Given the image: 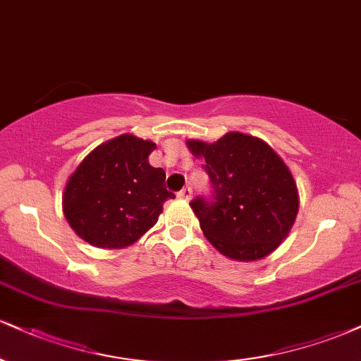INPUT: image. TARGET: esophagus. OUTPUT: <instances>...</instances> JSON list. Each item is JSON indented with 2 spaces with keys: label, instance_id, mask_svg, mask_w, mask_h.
Here are the masks:
<instances>
[{
  "label": "esophagus",
  "instance_id": "34e87169",
  "mask_svg": "<svg viewBox=\"0 0 361 361\" xmlns=\"http://www.w3.org/2000/svg\"><path fill=\"white\" fill-rule=\"evenodd\" d=\"M192 195H193L192 188H190V186H186V188L181 190V192H178V198H181V200H190V198H192Z\"/></svg>",
  "mask_w": 361,
  "mask_h": 361
}]
</instances>
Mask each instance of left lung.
<instances>
[{
  "mask_svg": "<svg viewBox=\"0 0 361 361\" xmlns=\"http://www.w3.org/2000/svg\"><path fill=\"white\" fill-rule=\"evenodd\" d=\"M186 146L205 159L214 188V202L198 197L190 203L203 235L238 262L267 257L289 235L299 210L288 164L266 141L244 133H227L212 145L188 139Z\"/></svg>",
  "mask_w": 361,
  "mask_h": 361,
  "instance_id": "1",
  "label": "left lung"
}]
</instances>
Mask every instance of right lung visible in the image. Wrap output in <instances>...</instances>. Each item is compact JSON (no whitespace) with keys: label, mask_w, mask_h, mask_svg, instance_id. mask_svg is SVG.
Instances as JSON below:
<instances>
[{"label":"right lung","mask_w":361,"mask_h":361,"mask_svg":"<svg viewBox=\"0 0 361 361\" xmlns=\"http://www.w3.org/2000/svg\"><path fill=\"white\" fill-rule=\"evenodd\" d=\"M153 141L121 134L82 159L65 185L62 208L73 232L99 249H124L141 238L163 212L166 173L147 161Z\"/></svg>","instance_id":"obj_1"}]
</instances>
